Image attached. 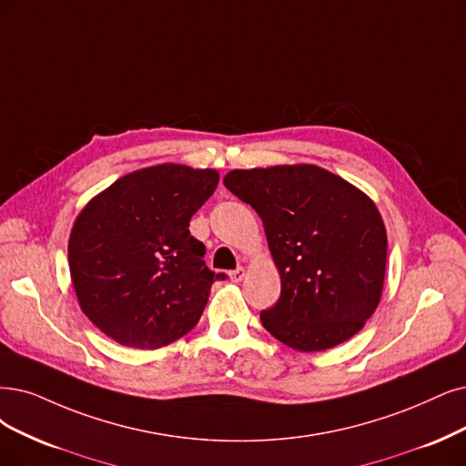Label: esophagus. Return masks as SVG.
I'll use <instances>...</instances> for the list:
<instances>
[{
  "label": "esophagus",
  "mask_w": 466,
  "mask_h": 466,
  "mask_svg": "<svg viewBox=\"0 0 466 466\" xmlns=\"http://www.w3.org/2000/svg\"><path fill=\"white\" fill-rule=\"evenodd\" d=\"M244 274H246L244 267H238L236 270H230V280H232V282H242Z\"/></svg>",
  "instance_id": "1"
}]
</instances>
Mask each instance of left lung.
Instances as JSON below:
<instances>
[{"label": "left lung", "instance_id": "left-lung-1", "mask_svg": "<svg viewBox=\"0 0 466 466\" xmlns=\"http://www.w3.org/2000/svg\"><path fill=\"white\" fill-rule=\"evenodd\" d=\"M224 186L261 217L279 267V301L265 329L298 351L350 339L378 307L388 239L376 205L315 165L232 170Z\"/></svg>", "mask_w": 466, "mask_h": 466}]
</instances>
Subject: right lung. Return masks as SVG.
Segmentation results:
<instances>
[{"instance_id": "1", "label": "right lung", "mask_w": 466, "mask_h": 466, "mask_svg": "<svg viewBox=\"0 0 466 466\" xmlns=\"http://www.w3.org/2000/svg\"><path fill=\"white\" fill-rule=\"evenodd\" d=\"M217 170L157 165L118 178L78 215L68 265L84 315L120 346L157 350L198 324L213 282L189 218Z\"/></svg>"}]
</instances>
